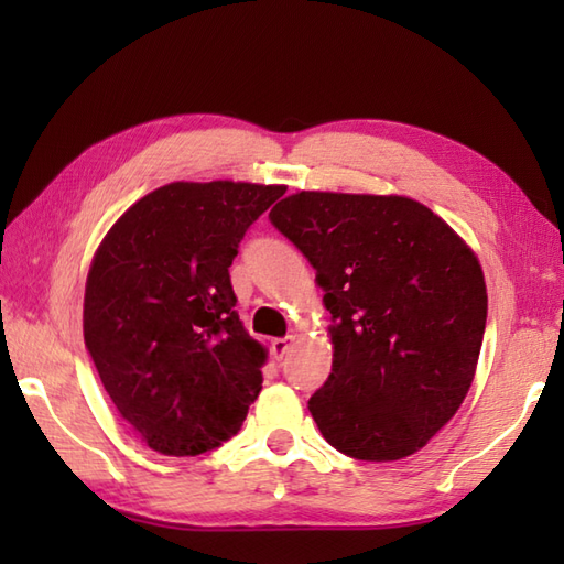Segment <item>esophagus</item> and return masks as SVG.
<instances>
[{
	"instance_id": "1",
	"label": "esophagus",
	"mask_w": 564,
	"mask_h": 564,
	"mask_svg": "<svg viewBox=\"0 0 564 564\" xmlns=\"http://www.w3.org/2000/svg\"><path fill=\"white\" fill-rule=\"evenodd\" d=\"M293 337H279V339H271V356L275 361H281V358L289 354V349L293 346Z\"/></svg>"
}]
</instances>
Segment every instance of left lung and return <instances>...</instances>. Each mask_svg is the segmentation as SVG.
Listing matches in <instances>:
<instances>
[{"label": "left lung", "instance_id": "1", "mask_svg": "<svg viewBox=\"0 0 564 564\" xmlns=\"http://www.w3.org/2000/svg\"><path fill=\"white\" fill-rule=\"evenodd\" d=\"M317 271L332 373L307 406L356 460L416 453L458 412L485 337L480 261L422 203L301 191L269 213Z\"/></svg>", "mask_w": 564, "mask_h": 564}]
</instances>
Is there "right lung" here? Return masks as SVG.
<instances>
[{
	"label": "right lung",
	"mask_w": 564,
	"mask_h": 564,
	"mask_svg": "<svg viewBox=\"0 0 564 564\" xmlns=\"http://www.w3.org/2000/svg\"><path fill=\"white\" fill-rule=\"evenodd\" d=\"M285 186L174 182L104 237L84 291V344L113 406L152 451L200 455L242 426L267 349L237 315L230 267Z\"/></svg>",
	"instance_id": "obj_1"
}]
</instances>
